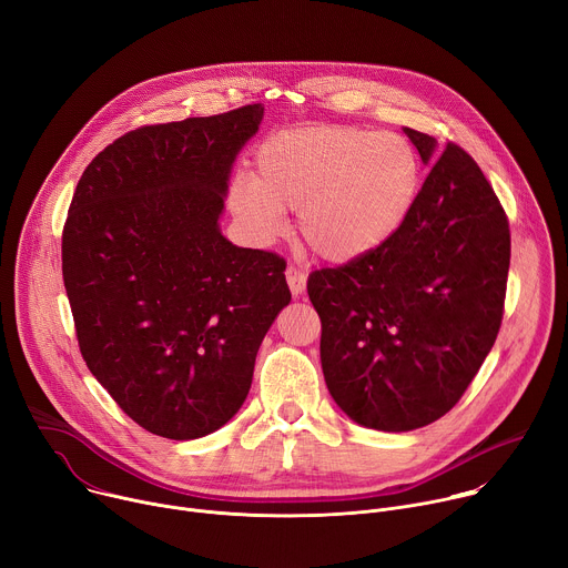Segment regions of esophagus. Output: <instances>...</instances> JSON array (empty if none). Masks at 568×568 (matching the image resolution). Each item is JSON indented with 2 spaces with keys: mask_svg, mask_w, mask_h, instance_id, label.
Segmentation results:
<instances>
[{
  "mask_svg": "<svg viewBox=\"0 0 568 568\" xmlns=\"http://www.w3.org/2000/svg\"><path fill=\"white\" fill-rule=\"evenodd\" d=\"M285 276H287V285H290V290H292V294H294V296H298V294H303V292H305L307 276H305V272H303V270H298L296 265H290V267L285 270Z\"/></svg>",
  "mask_w": 568,
  "mask_h": 568,
  "instance_id": "34e87169",
  "label": "esophagus"
}]
</instances>
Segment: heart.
<instances>
[{
  "label": "heart",
  "instance_id": "1",
  "mask_svg": "<svg viewBox=\"0 0 568 568\" xmlns=\"http://www.w3.org/2000/svg\"><path fill=\"white\" fill-rule=\"evenodd\" d=\"M418 189V161L397 134L355 125H307L278 132L256 152V178L237 175L231 211L256 237L298 211L310 250L348 263L379 245L407 217Z\"/></svg>",
  "mask_w": 568,
  "mask_h": 568
}]
</instances>
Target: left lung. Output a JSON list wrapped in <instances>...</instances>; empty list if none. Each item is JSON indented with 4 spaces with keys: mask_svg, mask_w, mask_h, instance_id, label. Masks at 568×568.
<instances>
[{
    "mask_svg": "<svg viewBox=\"0 0 568 568\" xmlns=\"http://www.w3.org/2000/svg\"><path fill=\"white\" fill-rule=\"evenodd\" d=\"M404 132L434 159V136ZM508 267V215L476 161L447 141L384 245L307 278L323 377L344 414L379 432L445 416L495 346Z\"/></svg>",
    "mask_w": 568,
    "mask_h": 568,
    "instance_id": "left-lung-1",
    "label": "left lung"
}]
</instances>
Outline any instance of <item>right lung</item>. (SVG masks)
<instances>
[{"mask_svg": "<svg viewBox=\"0 0 568 568\" xmlns=\"http://www.w3.org/2000/svg\"><path fill=\"white\" fill-rule=\"evenodd\" d=\"M263 112L130 130L92 159L69 204L62 281L80 355L161 438H202L237 414L292 298L285 258L217 229L231 164Z\"/></svg>", "mask_w": 568, "mask_h": 568, "instance_id": "1", "label": "right lung"}]
</instances>
